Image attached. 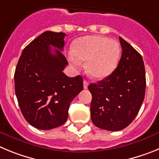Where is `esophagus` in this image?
<instances>
[{"mask_svg":"<svg viewBox=\"0 0 159 159\" xmlns=\"http://www.w3.org/2000/svg\"><path fill=\"white\" fill-rule=\"evenodd\" d=\"M88 87V83L87 80H84V89H87Z\"/></svg>","mask_w":159,"mask_h":159,"instance_id":"1","label":"esophagus"}]
</instances>
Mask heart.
Returning a JSON list of instances; mask_svg holds the SVG:
<instances>
[{"label": "heart", "instance_id": "obj_1", "mask_svg": "<svg viewBox=\"0 0 159 159\" xmlns=\"http://www.w3.org/2000/svg\"><path fill=\"white\" fill-rule=\"evenodd\" d=\"M71 54L73 57L70 60L74 64L77 63L76 58L83 61L87 60L86 69L90 76L103 79L116 69L121 48L115 40L104 36H87L73 43Z\"/></svg>", "mask_w": 159, "mask_h": 159}]
</instances>
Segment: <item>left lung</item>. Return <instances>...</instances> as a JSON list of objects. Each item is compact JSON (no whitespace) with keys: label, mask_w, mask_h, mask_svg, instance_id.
Returning a JSON list of instances; mask_svg holds the SVG:
<instances>
[{"label":"left lung","mask_w":159,"mask_h":159,"mask_svg":"<svg viewBox=\"0 0 159 159\" xmlns=\"http://www.w3.org/2000/svg\"><path fill=\"white\" fill-rule=\"evenodd\" d=\"M122 57L116 69L88 86L91 118L97 127L117 131L134 119L145 97L146 72L142 56L119 36Z\"/></svg>","instance_id":"obj_1"}]
</instances>
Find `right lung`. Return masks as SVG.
Instances as JSON below:
<instances>
[{
    "mask_svg": "<svg viewBox=\"0 0 159 159\" xmlns=\"http://www.w3.org/2000/svg\"><path fill=\"white\" fill-rule=\"evenodd\" d=\"M65 36L43 32L25 48L14 74L20 111L29 124L40 130L64 124L70 103L84 89L82 76L68 77L63 72L68 64L60 52Z\"/></svg>",
    "mask_w": 159,
    "mask_h": 159,
    "instance_id": "right-lung-1",
    "label": "right lung"
}]
</instances>
